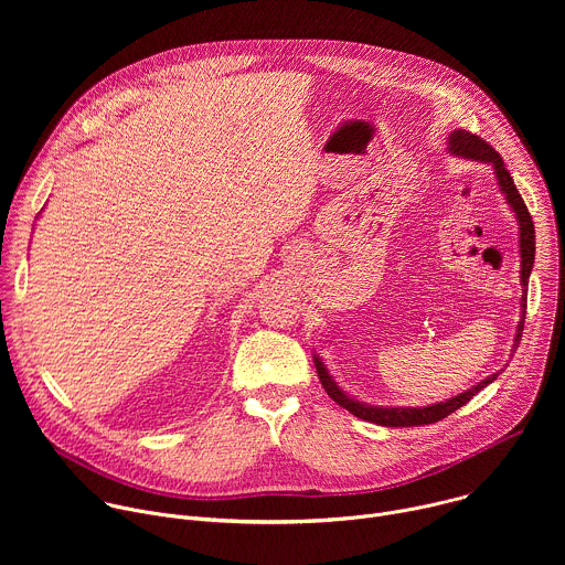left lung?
<instances>
[{"mask_svg":"<svg viewBox=\"0 0 565 565\" xmlns=\"http://www.w3.org/2000/svg\"><path fill=\"white\" fill-rule=\"evenodd\" d=\"M449 151L458 153V156H465V158L482 160V163H490L497 170L499 185L505 192L508 203L514 207L519 225H521V281H523V308H527V279H530V273H532V266H534V223H532V216L527 212V205H525L523 196L519 194V190H516V185H514V181H512V177H510V172H508V168L503 163V158L499 156V151L490 142H486L480 136H476L471 131L458 129V131H454L449 136ZM523 321H525V317L519 321L514 349H519V344H521ZM315 366H317L321 386L327 388V393L331 395L333 402H338L340 407H344L353 416H358L362 420H369V423H375V425H382V427H418V425L438 423V420L447 418L449 414H454L456 409H460L462 405H467V402L480 388H486L490 382H494L499 377V373H494L488 380H482L476 386L467 388L465 393H460V395H456V397H451L447 402H438V405H431V407H418V409L416 407H399V409L391 407V409H380V407L362 405V402H358V399L349 397L344 391H340V386L327 373L324 364H321L317 358H315Z\"/></svg>","mask_w":565,"mask_h":565,"instance_id":"left-lung-1","label":"left lung"}]
</instances>
